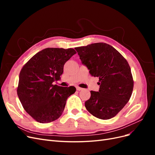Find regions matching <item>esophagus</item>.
I'll use <instances>...</instances> for the list:
<instances>
[{
  "instance_id": "1",
  "label": "esophagus",
  "mask_w": 155,
  "mask_h": 155,
  "mask_svg": "<svg viewBox=\"0 0 155 155\" xmlns=\"http://www.w3.org/2000/svg\"><path fill=\"white\" fill-rule=\"evenodd\" d=\"M76 89H77V91H82L83 88H81V87H76Z\"/></svg>"
}]
</instances>
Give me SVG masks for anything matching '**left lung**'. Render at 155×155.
Wrapping results in <instances>:
<instances>
[{
    "label": "left lung",
    "instance_id": "left-lung-1",
    "mask_svg": "<svg viewBox=\"0 0 155 155\" xmlns=\"http://www.w3.org/2000/svg\"><path fill=\"white\" fill-rule=\"evenodd\" d=\"M90 74L99 78V92L91 91L87 110L101 120L114 117L127 103L134 81L129 64L118 50L104 43L75 48Z\"/></svg>",
    "mask_w": 155,
    "mask_h": 155
}]
</instances>
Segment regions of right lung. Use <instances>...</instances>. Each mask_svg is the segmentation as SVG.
<instances>
[{"label":"right lung","mask_w":155,"mask_h":155,"mask_svg":"<svg viewBox=\"0 0 155 155\" xmlns=\"http://www.w3.org/2000/svg\"><path fill=\"white\" fill-rule=\"evenodd\" d=\"M76 51L73 48H47L34 55L22 67L17 88L24 109L37 122L50 123L58 119L67 98L76 88L54 85L61 78L64 64Z\"/></svg>","instance_id":"add662e5"}]
</instances>
